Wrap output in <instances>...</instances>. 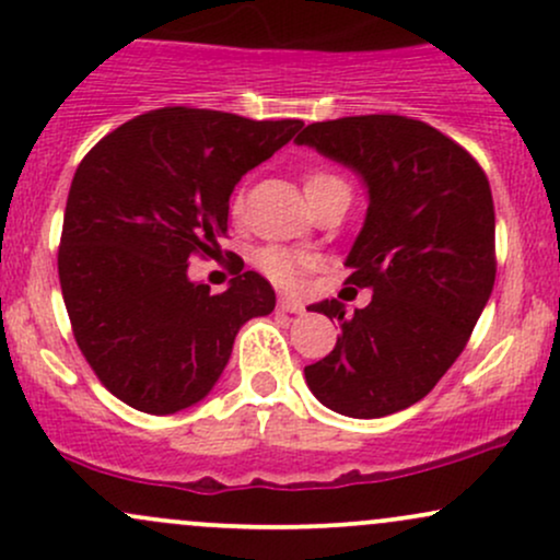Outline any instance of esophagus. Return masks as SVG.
I'll return each instance as SVG.
<instances>
[{
    "instance_id": "1",
    "label": "esophagus",
    "mask_w": 560,
    "mask_h": 560,
    "mask_svg": "<svg viewBox=\"0 0 560 560\" xmlns=\"http://www.w3.org/2000/svg\"><path fill=\"white\" fill-rule=\"evenodd\" d=\"M279 311L281 313H302V311H305V305H302V302L294 300V298H281L279 300Z\"/></svg>"
}]
</instances>
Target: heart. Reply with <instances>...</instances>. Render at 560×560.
Returning <instances> with one entry per match:
<instances>
[{"label": "heart", "mask_w": 560, "mask_h": 560, "mask_svg": "<svg viewBox=\"0 0 560 560\" xmlns=\"http://www.w3.org/2000/svg\"><path fill=\"white\" fill-rule=\"evenodd\" d=\"M334 184H345V182L339 176H334L331 171H324V168L307 171V176H305L307 197L318 195L320 189H326V186H334ZM242 205H244V191L236 189L234 199H231V210H234V213H240ZM258 266H260V271L268 276V279L276 281V284L292 289L300 284L302 276H305L307 268L313 266V260L307 258V255L298 253V249L266 247L258 253Z\"/></svg>", "instance_id": "heart-1"}]
</instances>
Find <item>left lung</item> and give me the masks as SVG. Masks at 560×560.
I'll return each mask as SVG.
<instances>
[{
	"instance_id": "left-lung-1",
	"label": "left lung",
	"mask_w": 560,
	"mask_h": 560,
	"mask_svg": "<svg viewBox=\"0 0 560 560\" xmlns=\"http://www.w3.org/2000/svg\"><path fill=\"white\" fill-rule=\"evenodd\" d=\"M298 144L358 171L369 186L347 284L374 292L352 316L339 300L311 305L337 318L342 337L324 361L305 365V382L337 413L382 419L434 389L490 300V182L464 147L405 115L311 124Z\"/></svg>"
}]
</instances>
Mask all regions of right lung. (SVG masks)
Returning a JSON list of instances; mask_svg holds the SVG:
<instances>
[{
	"label": "right lung",
	"instance_id": "right-lung-1",
	"mask_svg": "<svg viewBox=\"0 0 560 560\" xmlns=\"http://www.w3.org/2000/svg\"><path fill=\"white\" fill-rule=\"evenodd\" d=\"M300 128L292 118L160 107L81 160L57 271L75 345L118 400L155 416L199 402L242 324L273 311V287L260 273H236L226 292L210 294L186 268L226 236L236 182Z\"/></svg>",
	"mask_w": 560,
	"mask_h": 560
}]
</instances>
